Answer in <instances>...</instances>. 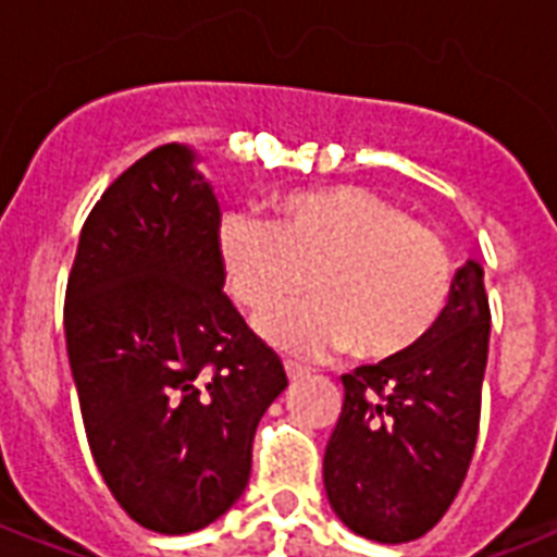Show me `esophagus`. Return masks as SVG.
Instances as JSON below:
<instances>
[{
    "label": "esophagus",
    "instance_id": "34e87169",
    "mask_svg": "<svg viewBox=\"0 0 557 557\" xmlns=\"http://www.w3.org/2000/svg\"><path fill=\"white\" fill-rule=\"evenodd\" d=\"M306 372H309V370H306V367L295 364V361H286V375H288V379H292V381H295V379H304Z\"/></svg>",
    "mask_w": 557,
    "mask_h": 557
}]
</instances>
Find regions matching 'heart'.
I'll return each mask as SVG.
<instances>
[{
	"label": "heart",
	"instance_id": "heart-1",
	"mask_svg": "<svg viewBox=\"0 0 557 557\" xmlns=\"http://www.w3.org/2000/svg\"><path fill=\"white\" fill-rule=\"evenodd\" d=\"M277 213L274 225L234 210L216 231L227 286L248 309L302 290L313 271L318 298L257 314L253 326L271 347L297 358L349 347L361 358H393L431 335L454 283L436 231L358 185L288 193Z\"/></svg>",
	"mask_w": 557,
	"mask_h": 557
}]
</instances>
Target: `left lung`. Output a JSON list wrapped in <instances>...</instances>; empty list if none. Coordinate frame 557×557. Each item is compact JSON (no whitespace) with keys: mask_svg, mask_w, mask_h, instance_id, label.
<instances>
[{"mask_svg":"<svg viewBox=\"0 0 557 557\" xmlns=\"http://www.w3.org/2000/svg\"><path fill=\"white\" fill-rule=\"evenodd\" d=\"M488 330L483 265L468 260L419 347L341 375L323 485L356 535L407 544L448 511L474 457Z\"/></svg>","mask_w":557,"mask_h":557,"instance_id":"obj_1","label":"left lung"}]
</instances>
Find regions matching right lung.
Instances as JSON below:
<instances>
[{
    "instance_id": "obj_1",
    "label": "right lung",
    "mask_w": 557,
    "mask_h": 557,
    "mask_svg": "<svg viewBox=\"0 0 557 557\" xmlns=\"http://www.w3.org/2000/svg\"><path fill=\"white\" fill-rule=\"evenodd\" d=\"M219 201L196 152L164 144L91 208L65 288L83 428L121 509L199 532L245 492L286 370L222 292Z\"/></svg>"
}]
</instances>
